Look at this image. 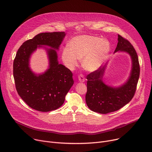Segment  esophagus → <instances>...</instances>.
Returning <instances> with one entry per match:
<instances>
[{"instance_id": "1", "label": "esophagus", "mask_w": 152, "mask_h": 152, "mask_svg": "<svg viewBox=\"0 0 152 152\" xmlns=\"http://www.w3.org/2000/svg\"><path fill=\"white\" fill-rule=\"evenodd\" d=\"M78 80H79V81L80 83H84V81H85V78H84V75H79V76H78Z\"/></svg>"}]
</instances>
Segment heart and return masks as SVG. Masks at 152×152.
<instances>
[{
    "instance_id": "1",
    "label": "heart",
    "mask_w": 152,
    "mask_h": 152,
    "mask_svg": "<svg viewBox=\"0 0 152 152\" xmlns=\"http://www.w3.org/2000/svg\"><path fill=\"white\" fill-rule=\"evenodd\" d=\"M110 49V43L106 39L89 35H77L71 39L68 46L62 49L61 57L70 69L78 65V60H81L83 68L94 72L102 65Z\"/></svg>"
}]
</instances>
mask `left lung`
<instances>
[{"mask_svg": "<svg viewBox=\"0 0 152 152\" xmlns=\"http://www.w3.org/2000/svg\"><path fill=\"white\" fill-rule=\"evenodd\" d=\"M125 53L131 59V69L126 82L118 86H109L103 81L107 62L87 76V91L86 102L88 108L99 114H107L122 108L132 99L136 90L140 74L138 56L128 40L118 35V43L114 53Z\"/></svg>", "mask_w": 152, "mask_h": 152, "instance_id": "1", "label": "left lung"}]
</instances>
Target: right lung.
Segmentation results:
<instances>
[{"mask_svg": "<svg viewBox=\"0 0 152 152\" xmlns=\"http://www.w3.org/2000/svg\"><path fill=\"white\" fill-rule=\"evenodd\" d=\"M65 35L64 32L39 34L21 46L14 60L18 94L29 107L40 112H49L61 106L74 84L72 72L58 61L57 50ZM38 48L45 49L49 62L48 68L39 74L29 66L30 57Z\"/></svg>", "mask_w": 152, "mask_h": 152, "instance_id": "obj_1", "label": "right lung"}]
</instances>
